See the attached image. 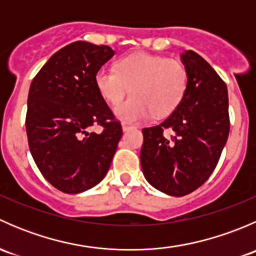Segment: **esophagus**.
I'll return each mask as SVG.
<instances>
[{
    "label": "esophagus",
    "mask_w": 256,
    "mask_h": 256,
    "mask_svg": "<svg viewBox=\"0 0 256 256\" xmlns=\"http://www.w3.org/2000/svg\"><path fill=\"white\" fill-rule=\"evenodd\" d=\"M132 128H134V126L128 125V124H122V131H124V132H128V131L132 130Z\"/></svg>",
    "instance_id": "34e87169"
}]
</instances>
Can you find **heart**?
Segmentation results:
<instances>
[{
    "instance_id": "heart-1",
    "label": "heart",
    "mask_w": 256,
    "mask_h": 256,
    "mask_svg": "<svg viewBox=\"0 0 256 256\" xmlns=\"http://www.w3.org/2000/svg\"><path fill=\"white\" fill-rule=\"evenodd\" d=\"M99 94L116 105L115 115L126 122H138L174 112L187 90L188 73L182 62L164 56L135 53L124 56L116 68H100L95 74Z\"/></svg>"
}]
</instances>
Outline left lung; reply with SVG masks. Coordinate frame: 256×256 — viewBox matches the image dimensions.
<instances>
[{"instance_id":"8db88e82","label":"left lung","mask_w":256,"mask_h":256,"mask_svg":"<svg viewBox=\"0 0 256 256\" xmlns=\"http://www.w3.org/2000/svg\"><path fill=\"white\" fill-rule=\"evenodd\" d=\"M180 60L188 73L186 94L160 125L142 130L144 176L156 190L182 197L197 190L216 168L229 135L228 89L196 52Z\"/></svg>"}]
</instances>
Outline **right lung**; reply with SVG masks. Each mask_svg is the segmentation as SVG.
<instances>
[{
    "mask_svg": "<svg viewBox=\"0 0 256 256\" xmlns=\"http://www.w3.org/2000/svg\"><path fill=\"white\" fill-rule=\"evenodd\" d=\"M114 54L108 46L73 42L54 53L30 84V151L43 177L64 193L76 194L102 182L122 136L94 80ZM92 124L102 126V132L90 133Z\"/></svg>",
    "mask_w": 256,
    "mask_h": 256,
    "instance_id": "obj_1",
    "label": "right lung"
}]
</instances>
